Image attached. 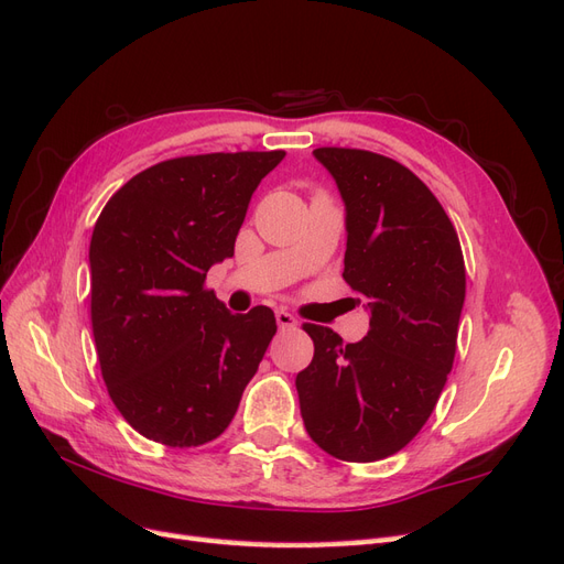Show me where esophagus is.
Returning a JSON list of instances; mask_svg holds the SVG:
<instances>
[{
	"label": "esophagus",
	"mask_w": 564,
	"mask_h": 564,
	"mask_svg": "<svg viewBox=\"0 0 564 564\" xmlns=\"http://www.w3.org/2000/svg\"><path fill=\"white\" fill-rule=\"evenodd\" d=\"M275 319H278V327L284 332V329H294L296 327V317L292 315V313H286V311H278L275 313Z\"/></svg>",
	"instance_id": "esophagus-1"
}]
</instances>
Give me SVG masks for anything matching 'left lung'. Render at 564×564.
Here are the masks:
<instances>
[{
    "mask_svg": "<svg viewBox=\"0 0 564 564\" xmlns=\"http://www.w3.org/2000/svg\"><path fill=\"white\" fill-rule=\"evenodd\" d=\"M346 204L344 280L367 301L369 332L344 344L303 324L315 344L296 390L305 431L327 454L369 464L400 452L429 421L454 365L466 265L449 216L400 162L317 148Z\"/></svg>",
    "mask_w": 564,
    "mask_h": 564,
    "instance_id": "8db88e82",
    "label": "left lung"
}]
</instances>
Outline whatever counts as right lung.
Instances as JSON below:
<instances>
[{"label": "right lung", "instance_id": "obj_1", "mask_svg": "<svg viewBox=\"0 0 564 564\" xmlns=\"http://www.w3.org/2000/svg\"><path fill=\"white\" fill-rule=\"evenodd\" d=\"M286 152H212L135 174L100 212L89 247L91 327L119 414L166 447L224 433L278 332L256 305L232 315L204 280L230 259L256 187Z\"/></svg>", "mask_w": 564, "mask_h": 564}]
</instances>
